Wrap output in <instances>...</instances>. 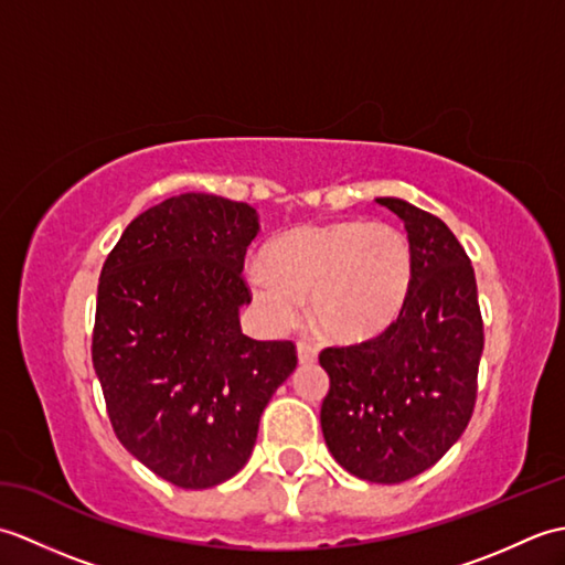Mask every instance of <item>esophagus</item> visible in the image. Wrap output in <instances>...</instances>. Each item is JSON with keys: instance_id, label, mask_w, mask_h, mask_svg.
Masks as SVG:
<instances>
[{"instance_id": "obj_1", "label": "esophagus", "mask_w": 565, "mask_h": 565, "mask_svg": "<svg viewBox=\"0 0 565 565\" xmlns=\"http://www.w3.org/2000/svg\"><path fill=\"white\" fill-rule=\"evenodd\" d=\"M296 352H298V362H301V364H313L318 359V347L310 344V342H298Z\"/></svg>"}]
</instances>
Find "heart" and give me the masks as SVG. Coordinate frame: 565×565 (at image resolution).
Returning <instances> with one entry per match:
<instances>
[{
  "label": "heart",
  "instance_id": "1",
  "mask_svg": "<svg viewBox=\"0 0 565 565\" xmlns=\"http://www.w3.org/2000/svg\"><path fill=\"white\" fill-rule=\"evenodd\" d=\"M249 291L274 326H291L310 294L316 326L342 342L369 340L401 316L413 286V249L386 223L306 225L271 239L249 264Z\"/></svg>",
  "mask_w": 565,
  "mask_h": 565
}]
</instances>
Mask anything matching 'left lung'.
Listing matches in <instances>:
<instances>
[{
	"label": "left lung",
	"instance_id": "obj_1",
	"mask_svg": "<svg viewBox=\"0 0 565 565\" xmlns=\"http://www.w3.org/2000/svg\"><path fill=\"white\" fill-rule=\"evenodd\" d=\"M376 201L405 223L411 296L376 338L320 352L330 376L320 427L352 476L403 483L435 466L471 419L483 318L471 259L449 227L403 199Z\"/></svg>",
	"mask_w": 565,
	"mask_h": 565
}]
</instances>
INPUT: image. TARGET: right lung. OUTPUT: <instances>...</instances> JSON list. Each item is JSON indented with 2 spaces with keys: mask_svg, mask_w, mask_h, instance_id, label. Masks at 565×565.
<instances>
[{
  "mask_svg": "<svg viewBox=\"0 0 565 565\" xmlns=\"http://www.w3.org/2000/svg\"><path fill=\"white\" fill-rule=\"evenodd\" d=\"M257 233L247 203L179 194L130 221L99 276L92 362L106 413L118 441L179 488L218 486L247 463L298 364L294 342L239 330Z\"/></svg>",
  "mask_w": 565,
  "mask_h": 565,
  "instance_id": "right-lung-1",
  "label": "right lung"
}]
</instances>
